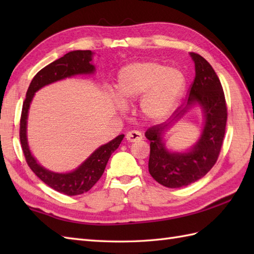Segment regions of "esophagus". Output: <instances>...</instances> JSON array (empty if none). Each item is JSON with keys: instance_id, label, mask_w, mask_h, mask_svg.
I'll return each mask as SVG.
<instances>
[{"instance_id": "1", "label": "esophagus", "mask_w": 254, "mask_h": 254, "mask_svg": "<svg viewBox=\"0 0 254 254\" xmlns=\"http://www.w3.org/2000/svg\"><path fill=\"white\" fill-rule=\"evenodd\" d=\"M127 139L128 142H137V141H141L143 138V135L141 132L138 131H130L127 133Z\"/></svg>"}]
</instances>
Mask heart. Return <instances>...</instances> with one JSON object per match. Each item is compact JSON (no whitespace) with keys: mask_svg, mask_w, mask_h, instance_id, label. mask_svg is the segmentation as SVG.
<instances>
[{"mask_svg":"<svg viewBox=\"0 0 254 254\" xmlns=\"http://www.w3.org/2000/svg\"><path fill=\"white\" fill-rule=\"evenodd\" d=\"M186 86L185 75L157 61L131 63L118 77V96L131 104L142 97L139 109L148 120H161L175 109ZM122 106V105H121Z\"/></svg>","mask_w":254,"mask_h":254,"instance_id":"heart-1","label":"heart"}]
</instances>
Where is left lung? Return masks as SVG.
<instances>
[{
  "label": "left lung",
  "instance_id": "left-lung-1",
  "mask_svg": "<svg viewBox=\"0 0 254 254\" xmlns=\"http://www.w3.org/2000/svg\"><path fill=\"white\" fill-rule=\"evenodd\" d=\"M195 64V77L188 90L187 107L202 106L205 126L201 138L189 153H170L161 142L167 124L150 127L145 136L150 141L149 174L167 188H182L201 179L216 164L227 123V105L220 80L210 64L197 53L191 52ZM187 108L175 113L179 119Z\"/></svg>",
  "mask_w": 254,
  "mask_h": 254
}]
</instances>
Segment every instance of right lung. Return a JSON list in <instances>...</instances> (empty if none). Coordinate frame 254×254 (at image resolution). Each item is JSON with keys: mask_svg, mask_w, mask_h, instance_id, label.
<instances>
[{"mask_svg": "<svg viewBox=\"0 0 254 254\" xmlns=\"http://www.w3.org/2000/svg\"><path fill=\"white\" fill-rule=\"evenodd\" d=\"M91 56H93V53L90 50L71 51L40 69L32 78L29 87L27 89L23 109H21L19 139L27 165L46 185L52 188L53 190L68 196L83 194L89 191L96 185L104 174L111 154L119 147L124 135L121 134L115 139H112L111 142L102 145L98 149L95 150L89 156V158L86 159L76 170L68 172V174H56V172L47 170L44 167L38 165L36 159L30 154L26 136L27 116H28L30 101L38 89L48 84L57 82V80L73 76L75 74L93 73L95 67L93 64L89 63L91 61Z\"/></svg>", "mask_w": 254, "mask_h": 254, "instance_id": "1", "label": "right lung"}]
</instances>
